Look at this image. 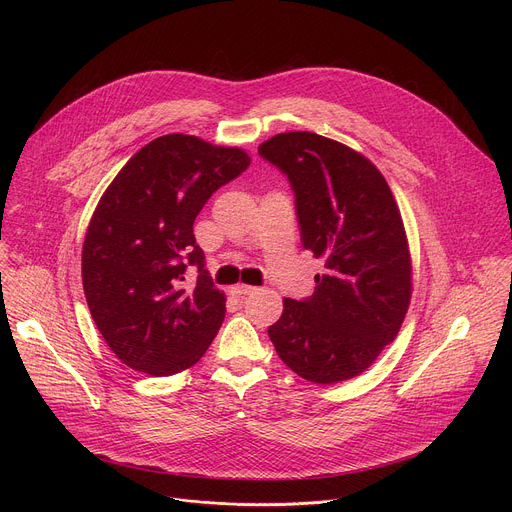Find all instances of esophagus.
<instances>
[{
  "label": "esophagus",
  "instance_id": "34e87169",
  "mask_svg": "<svg viewBox=\"0 0 512 512\" xmlns=\"http://www.w3.org/2000/svg\"><path fill=\"white\" fill-rule=\"evenodd\" d=\"M255 289H257V287H253V285H245V283H241V285H235L231 291H233V296H237V298H245V296H251Z\"/></svg>",
  "mask_w": 512,
  "mask_h": 512
}]
</instances>
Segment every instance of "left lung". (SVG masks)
<instances>
[{
	"label": "left lung",
	"mask_w": 512,
	"mask_h": 512,
	"mask_svg": "<svg viewBox=\"0 0 512 512\" xmlns=\"http://www.w3.org/2000/svg\"><path fill=\"white\" fill-rule=\"evenodd\" d=\"M259 156L287 178L302 243L326 263L310 298L283 300L269 338L306 381L352 379L395 340L409 308L411 261L397 202L367 158L318 133H279Z\"/></svg>",
	"instance_id": "left-lung-1"
}]
</instances>
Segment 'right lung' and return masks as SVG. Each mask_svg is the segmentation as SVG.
Instances as JSON below:
<instances>
[{
  "mask_svg": "<svg viewBox=\"0 0 512 512\" xmlns=\"http://www.w3.org/2000/svg\"><path fill=\"white\" fill-rule=\"evenodd\" d=\"M249 164L243 150L170 133L143 145L99 200L83 245V287L99 332L129 369L180 373L214 340L225 294L204 267L194 221Z\"/></svg>",
  "mask_w": 512,
  "mask_h": 512,
  "instance_id": "right-lung-1",
  "label": "right lung"
}]
</instances>
